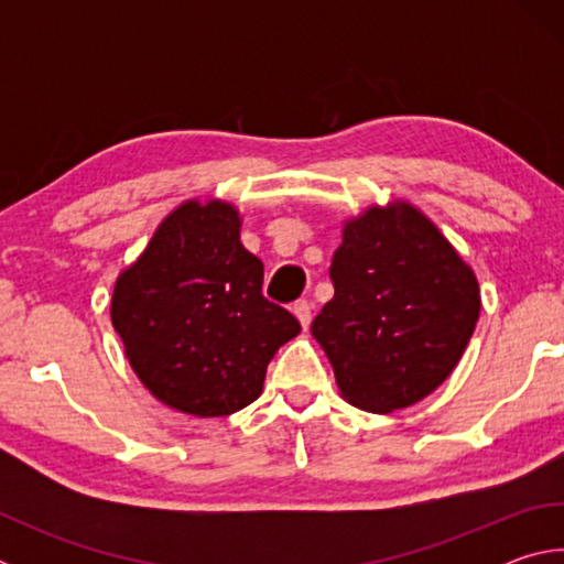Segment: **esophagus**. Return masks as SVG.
I'll list each match as a JSON object with an SVG mask.
<instances>
[{"label": "esophagus", "instance_id": "obj_1", "mask_svg": "<svg viewBox=\"0 0 564 564\" xmlns=\"http://www.w3.org/2000/svg\"><path fill=\"white\" fill-rule=\"evenodd\" d=\"M311 303L308 301H295L293 303V316L299 318V323L303 328H308L311 326Z\"/></svg>", "mask_w": 564, "mask_h": 564}]
</instances>
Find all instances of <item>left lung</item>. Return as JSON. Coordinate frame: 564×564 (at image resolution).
<instances>
[{
    "label": "left lung",
    "instance_id": "8db88e82",
    "mask_svg": "<svg viewBox=\"0 0 564 564\" xmlns=\"http://www.w3.org/2000/svg\"><path fill=\"white\" fill-rule=\"evenodd\" d=\"M336 295L311 326L340 395L370 413L415 405L453 373L480 316L470 265L431 218L403 202L343 224Z\"/></svg>",
    "mask_w": 564,
    "mask_h": 564
}]
</instances>
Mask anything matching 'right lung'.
<instances>
[{"label": "right lung", "instance_id": "obj_1", "mask_svg": "<svg viewBox=\"0 0 564 564\" xmlns=\"http://www.w3.org/2000/svg\"><path fill=\"white\" fill-rule=\"evenodd\" d=\"M261 285L263 263L243 248L234 204L176 206L111 295L113 330L149 393L196 417L253 403L275 350L301 333Z\"/></svg>", "mask_w": 564, "mask_h": 564}]
</instances>
